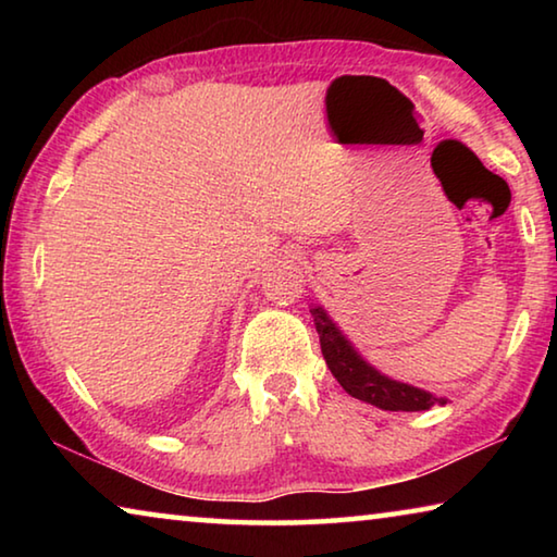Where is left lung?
I'll return each instance as SVG.
<instances>
[{
  "label": "left lung",
  "mask_w": 557,
  "mask_h": 557,
  "mask_svg": "<svg viewBox=\"0 0 557 557\" xmlns=\"http://www.w3.org/2000/svg\"><path fill=\"white\" fill-rule=\"evenodd\" d=\"M312 317L319 332V344H322L324 361L334 379L342 383V388L354 395V398L371 403L381 410H430L432 405H445V398H435V395L414 388V385L393 381L366 363L361 354L346 342V336L338 332V326L326 317L322 307H312Z\"/></svg>",
  "instance_id": "1"
}]
</instances>
